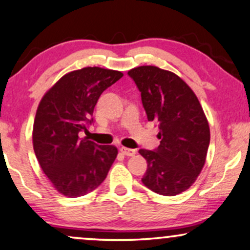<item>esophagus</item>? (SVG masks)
Returning a JSON list of instances; mask_svg holds the SVG:
<instances>
[{
    "instance_id": "1",
    "label": "esophagus",
    "mask_w": 250,
    "mask_h": 250,
    "mask_svg": "<svg viewBox=\"0 0 250 250\" xmlns=\"http://www.w3.org/2000/svg\"><path fill=\"white\" fill-rule=\"evenodd\" d=\"M120 151H122V153L126 155V157H133V155H136V149L133 148H127V147H122L120 148Z\"/></svg>"
}]
</instances>
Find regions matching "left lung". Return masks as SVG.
<instances>
[{
  "instance_id": "left-lung-1",
  "label": "left lung",
  "mask_w": 250,
  "mask_h": 250,
  "mask_svg": "<svg viewBox=\"0 0 250 250\" xmlns=\"http://www.w3.org/2000/svg\"><path fill=\"white\" fill-rule=\"evenodd\" d=\"M127 75L142 93L147 119L158 122L160 130L157 148L139 149L147 161L143 184L158 194H180L200 174L209 146V125L200 102L183 79L167 70L144 65Z\"/></svg>"
}]
</instances>
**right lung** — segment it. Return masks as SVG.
I'll return each mask as SVG.
<instances>
[{
	"mask_svg": "<svg viewBox=\"0 0 250 250\" xmlns=\"http://www.w3.org/2000/svg\"><path fill=\"white\" fill-rule=\"evenodd\" d=\"M122 77L120 71L98 66L71 71L38 105L32 130L34 151L41 168L61 194L85 195L106 178L118 149L78 134L93 123L91 116L102 93Z\"/></svg>",
	"mask_w": 250,
	"mask_h": 250,
	"instance_id": "obj_1",
	"label": "right lung"
}]
</instances>
